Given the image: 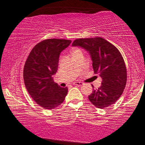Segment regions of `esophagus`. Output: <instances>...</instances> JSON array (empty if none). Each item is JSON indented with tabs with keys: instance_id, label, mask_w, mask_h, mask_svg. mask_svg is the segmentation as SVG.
Listing matches in <instances>:
<instances>
[{
	"instance_id": "34e87169",
	"label": "esophagus",
	"mask_w": 145,
	"mask_h": 145,
	"mask_svg": "<svg viewBox=\"0 0 145 145\" xmlns=\"http://www.w3.org/2000/svg\"><path fill=\"white\" fill-rule=\"evenodd\" d=\"M73 85H76V86L80 87V86H81V85H83V83L79 82V81H77V82H74V83H73Z\"/></svg>"
}]
</instances>
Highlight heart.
I'll return each instance as SVG.
<instances>
[{
	"mask_svg": "<svg viewBox=\"0 0 145 145\" xmlns=\"http://www.w3.org/2000/svg\"><path fill=\"white\" fill-rule=\"evenodd\" d=\"M78 50H80V49H78V48H77V49H75V50H73V53H74V52H76V51H78Z\"/></svg>",
	"mask_w": 145,
	"mask_h": 145,
	"instance_id": "obj_1",
	"label": "heart"
}]
</instances>
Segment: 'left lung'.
<instances>
[{"instance_id": "8db88e82", "label": "left lung", "mask_w": 145, "mask_h": 145, "mask_svg": "<svg viewBox=\"0 0 145 145\" xmlns=\"http://www.w3.org/2000/svg\"><path fill=\"white\" fill-rule=\"evenodd\" d=\"M72 46H80L89 52L94 72L103 79L101 86L93 89L88 97L91 103L99 108L115 103L123 93L127 82V69L121 53L101 37L77 39Z\"/></svg>"}]
</instances>
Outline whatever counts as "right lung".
I'll return each instance as SVG.
<instances>
[{
    "label": "right lung",
    "instance_id": "add662e5",
    "mask_svg": "<svg viewBox=\"0 0 145 145\" xmlns=\"http://www.w3.org/2000/svg\"><path fill=\"white\" fill-rule=\"evenodd\" d=\"M72 40L48 39L33 48L25 61L24 80L31 97L44 109L52 110L64 102L68 87H61L53 81L58 70L61 52Z\"/></svg>",
    "mask_w": 145,
    "mask_h": 145
}]
</instances>
